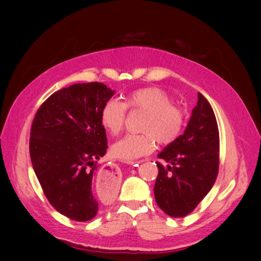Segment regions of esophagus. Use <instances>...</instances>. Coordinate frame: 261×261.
<instances>
[{
    "label": "esophagus",
    "mask_w": 261,
    "mask_h": 261,
    "mask_svg": "<svg viewBox=\"0 0 261 261\" xmlns=\"http://www.w3.org/2000/svg\"><path fill=\"white\" fill-rule=\"evenodd\" d=\"M140 162L141 161L132 162V165H134V163H140ZM101 175L105 176V178L109 180L110 183L116 182L118 179V171H117V168L115 167V165H106L103 169L101 170Z\"/></svg>",
    "instance_id": "esophagus-1"
}]
</instances>
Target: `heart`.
Returning a JSON list of instances; mask_svg holds the SVG:
<instances>
[{
  "mask_svg": "<svg viewBox=\"0 0 261 261\" xmlns=\"http://www.w3.org/2000/svg\"><path fill=\"white\" fill-rule=\"evenodd\" d=\"M126 107L146 112L139 130L143 134L126 135L112 146V154L124 162H134L148 155L155 147V140L169 145L178 138L184 126V114L159 87H144L126 96L125 102L112 99L101 110V124L112 135L120 132L125 122Z\"/></svg>",
  "mask_w": 261,
  "mask_h": 261,
  "instance_id": "obj_1",
  "label": "heart"
}]
</instances>
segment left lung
<instances>
[{
  "label": "left lung",
  "instance_id": "8db88e82",
  "mask_svg": "<svg viewBox=\"0 0 261 261\" xmlns=\"http://www.w3.org/2000/svg\"><path fill=\"white\" fill-rule=\"evenodd\" d=\"M219 129L213 109L198 93L197 106L183 135L163 148L156 162L154 185L158 206L173 218H184L196 208L215 183L219 171Z\"/></svg>",
  "mask_w": 261,
  "mask_h": 261
}]
</instances>
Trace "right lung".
Masks as SVG:
<instances>
[{"instance_id":"1","label":"right lung","mask_w":261,"mask_h":261,"mask_svg":"<svg viewBox=\"0 0 261 261\" xmlns=\"http://www.w3.org/2000/svg\"><path fill=\"white\" fill-rule=\"evenodd\" d=\"M115 91L102 83H83L53 93L35 114L30 155L48 201L74 221L92 220L100 202L92 190L95 163L107 152L101 110Z\"/></svg>"}]
</instances>
